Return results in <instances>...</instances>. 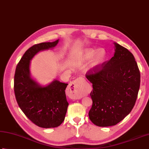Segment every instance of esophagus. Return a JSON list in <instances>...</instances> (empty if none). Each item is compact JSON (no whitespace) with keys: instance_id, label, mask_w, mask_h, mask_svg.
Returning <instances> with one entry per match:
<instances>
[{"instance_id":"esophagus-1","label":"esophagus","mask_w":149,"mask_h":149,"mask_svg":"<svg viewBox=\"0 0 149 149\" xmlns=\"http://www.w3.org/2000/svg\"><path fill=\"white\" fill-rule=\"evenodd\" d=\"M68 89L72 93L73 97L74 99L81 98L84 92V83L80 78H77L69 84Z\"/></svg>"}]
</instances>
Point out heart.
I'll list each match as a JSON object with an SVG mask.
<instances>
[{"instance_id":"heart-1","label":"heart","mask_w":149,"mask_h":149,"mask_svg":"<svg viewBox=\"0 0 149 149\" xmlns=\"http://www.w3.org/2000/svg\"><path fill=\"white\" fill-rule=\"evenodd\" d=\"M105 52L103 49H100L97 52L93 49H88L84 52L83 55V59L84 61H89L95 56L92 59V65L98 66L103 62L105 57Z\"/></svg>"}]
</instances>
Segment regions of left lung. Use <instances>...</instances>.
<instances>
[{"instance_id":"left-lung-1","label":"left lung","mask_w":149,"mask_h":149,"mask_svg":"<svg viewBox=\"0 0 149 149\" xmlns=\"http://www.w3.org/2000/svg\"><path fill=\"white\" fill-rule=\"evenodd\" d=\"M113 57L86 72L92 83L89 118L98 127L116 125L132 110L140 86V72L133 54L115 43Z\"/></svg>"}]
</instances>
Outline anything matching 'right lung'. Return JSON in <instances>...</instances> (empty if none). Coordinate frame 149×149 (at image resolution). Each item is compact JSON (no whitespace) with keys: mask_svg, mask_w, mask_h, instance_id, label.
Wrapping results in <instances>:
<instances>
[{"mask_svg":"<svg viewBox=\"0 0 149 149\" xmlns=\"http://www.w3.org/2000/svg\"><path fill=\"white\" fill-rule=\"evenodd\" d=\"M58 42L59 39L32 46L17 64L14 76V92L20 109L32 123L45 129L59 127L65 120L68 84L55 80L46 87L39 86L30 77V62L37 52L53 48Z\"/></svg>","mask_w":149,"mask_h":149,"instance_id":"1","label":"right lung"}]
</instances>
